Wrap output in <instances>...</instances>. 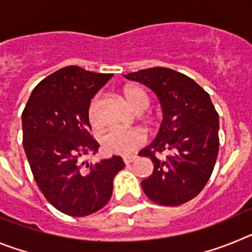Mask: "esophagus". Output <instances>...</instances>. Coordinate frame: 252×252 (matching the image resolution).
Listing matches in <instances>:
<instances>
[{
  "label": "esophagus",
  "mask_w": 252,
  "mask_h": 252,
  "mask_svg": "<svg viewBox=\"0 0 252 252\" xmlns=\"http://www.w3.org/2000/svg\"><path fill=\"white\" fill-rule=\"evenodd\" d=\"M136 155H126V157H124L122 159H124L125 164H130V162L135 161L136 160Z\"/></svg>",
  "instance_id": "34e87169"
}]
</instances>
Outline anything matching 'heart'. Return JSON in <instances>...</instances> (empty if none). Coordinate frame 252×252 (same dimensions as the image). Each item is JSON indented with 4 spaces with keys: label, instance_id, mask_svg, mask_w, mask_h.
I'll use <instances>...</instances> for the list:
<instances>
[{
    "label": "heart",
    "instance_id": "heart-1",
    "mask_svg": "<svg viewBox=\"0 0 252 252\" xmlns=\"http://www.w3.org/2000/svg\"><path fill=\"white\" fill-rule=\"evenodd\" d=\"M125 97L133 110L144 111L149 106V97L141 87L128 86L124 91ZM99 95H94L88 108V117L93 126H98L101 120L98 115ZM146 141V135L139 128H108L101 136V145L103 150L115 155H130L137 150Z\"/></svg>",
    "mask_w": 252,
    "mask_h": 252
}]
</instances>
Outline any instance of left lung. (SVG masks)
<instances>
[{
	"instance_id": "left-lung-1",
	"label": "left lung",
	"mask_w": 252,
	"mask_h": 252,
	"mask_svg": "<svg viewBox=\"0 0 252 252\" xmlns=\"http://www.w3.org/2000/svg\"><path fill=\"white\" fill-rule=\"evenodd\" d=\"M159 98L162 121L157 137L139 153L151 159L153 174L141 182L149 199L161 206H180L201 193L218 155V113L209 94L192 78L173 69L149 68L125 74ZM170 151L165 159L157 152Z\"/></svg>"
}]
</instances>
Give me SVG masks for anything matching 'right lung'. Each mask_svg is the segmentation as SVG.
I'll return each mask as SVG.
<instances>
[{"label":"right lung","mask_w":252,"mask_h":252,"mask_svg":"<svg viewBox=\"0 0 252 252\" xmlns=\"http://www.w3.org/2000/svg\"><path fill=\"white\" fill-rule=\"evenodd\" d=\"M111 78L75 65L59 69L35 87L21 116L22 144L37 187L51 206L73 217L103 208L113 178L125 168L116 155L97 164L81 162L98 151L88 108Z\"/></svg>","instance_id":"right-lung-1"}]
</instances>
